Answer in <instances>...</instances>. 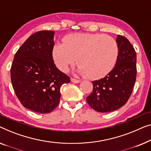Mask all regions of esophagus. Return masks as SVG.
I'll list each match as a JSON object with an SVG mask.
<instances>
[{"instance_id": "1", "label": "esophagus", "mask_w": 151, "mask_h": 151, "mask_svg": "<svg viewBox=\"0 0 151 151\" xmlns=\"http://www.w3.org/2000/svg\"><path fill=\"white\" fill-rule=\"evenodd\" d=\"M71 81L73 83H78L81 82V80H78V79H76V78H70Z\"/></svg>"}]
</instances>
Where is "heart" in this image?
Returning a JSON list of instances; mask_svg holds the SVG:
<instances>
[{"label": "heart", "instance_id": "obj_1", "mask_svg": "<svg viewBox=\"0 0 151 151\" xmlns=\"http://www.w3.org/2000/svg\"><path fill=\"white\" fill-rule=\"evenodd\" d=\"M52 50L55 64L62 72L78 63L76 71L92 80L107 75L114 68L119 56L115 39L99 33H73L63 38Z\"/></svg>", "mask_w": 151, "mask_h": 151}]
</instances>
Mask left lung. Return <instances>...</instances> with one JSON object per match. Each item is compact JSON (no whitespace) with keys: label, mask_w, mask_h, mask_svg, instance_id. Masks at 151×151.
Returning a JSON list of instances; mask_svg holds the SVG:
<instances>
[{"label":"left lung","mask_w":151,"mask_h":151,"mask_svg":"<svg viewBox=\"0 0 151 151\" xmlns=\"http://www.w3.org/2000/svg\"><path fill=\"white\" fill-rule=\"evenodd\" d=\"M119 56L114 68L105 77L94 81L93 91L86 98L95 111H113L127 103L136 80V53L126 37L118 35Z\"/></svg>","instance_id":"1"}]
</instances>
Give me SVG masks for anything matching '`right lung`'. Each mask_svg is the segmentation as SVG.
<instances>
[{
	"label": "right lung",
	"instance_id": "obj_1",
	"mask_svg": "<svg viewBox=\"0 0 151 151\" xmlns=\"http://www.w3.org/2000/svg\"><path fill=\"white\" fill-rule=\"evenodd\" d=\"M53 39L52 31L33 33L19 48L11 67L16 96L25 108L40 114L53 111L59 103L61 86L70 82L54 63Z\"/></svg>",
	"mask_w": 151,
	"mask_h": 151
}]
</instances>
